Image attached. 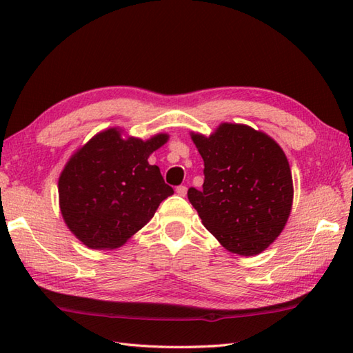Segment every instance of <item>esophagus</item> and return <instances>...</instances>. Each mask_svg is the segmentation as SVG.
Instances as JSON below:
<instances>
[{"instance_id": "obj_1", "label": "esophagus", "mask_w": 353, "mask_h": 353, "mask_svg": "<svg viewBox=\"0 0 353 353\" xmlns=\"http://www.w3.org/2000/svg\"><path fill=\"white\" fill-rule=\"evenodd\" d=\"M186 191H188V188H186L185 185H181V186H177V188H176V192H177L181 197H185V196H186Z\"/></svg>"}]
</instances>
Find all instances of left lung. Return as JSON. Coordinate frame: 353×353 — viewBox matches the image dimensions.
I'll use <instances>...</instances> for the list:
<instances>
[{"label": "left lung", "instance_id": "1", "mask_svg": "<svg viewBox=\"0 0 353 353\" xmlns=\"http://www.w3.org/2000/svg\"><path fill=\"white\" fill-rule=\"evenodd\" d=\"M205 162L201 191L188 190L205 228L232 253L253 256L279 236L292 203L287 156L265 133L221 124L212 137L192 134Z\"/></svg>", "mask_w": 353, "mask_h": 353}]
</instances>
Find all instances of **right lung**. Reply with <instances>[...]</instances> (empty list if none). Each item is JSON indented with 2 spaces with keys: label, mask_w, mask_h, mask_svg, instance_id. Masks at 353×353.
I'll return each instance as SVG.
<instances>
[{
  "label": "right lung",
  "mask_w": 353,
  "mask_h": 353,
  "mask_svg": "<svg viewBox=\"0 0 353 353\" xmlns=\"http://www.w3.org/2000/svg\"><path fill=\"white\" fill-rule=\"evenodd\" d=\"M167 134L123 139L117 129L99 133L66 163L59 179L65 223L91 249H115L144 228L174 190L148 156Z\"/></svg>",
  "instance_id": "obj_1"
}]
</instances>
